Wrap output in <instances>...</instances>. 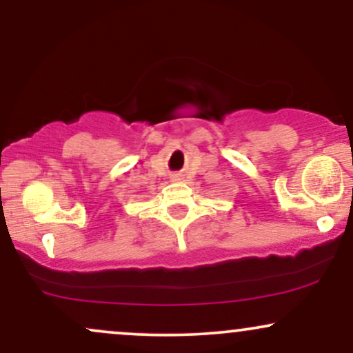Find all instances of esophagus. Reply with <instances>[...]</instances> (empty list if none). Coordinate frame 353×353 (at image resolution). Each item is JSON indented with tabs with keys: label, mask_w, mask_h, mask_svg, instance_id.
<instances>
[{
	"label": "esophagus",
	"mask_w": 353,
	"mask_h": 353,
	"mask_svg": "<svg viewBox=\"0 0 353 353\" xmlns=\"http://www.w3.org/2000/svg\"><path fill=\"white\" fill-rule=\"evenodd\" d=\"M177 179H181V174H174L172 176V181H177Z\"/></svg>",
	"instance_id": "esophagus-1"
}]
</instances>
